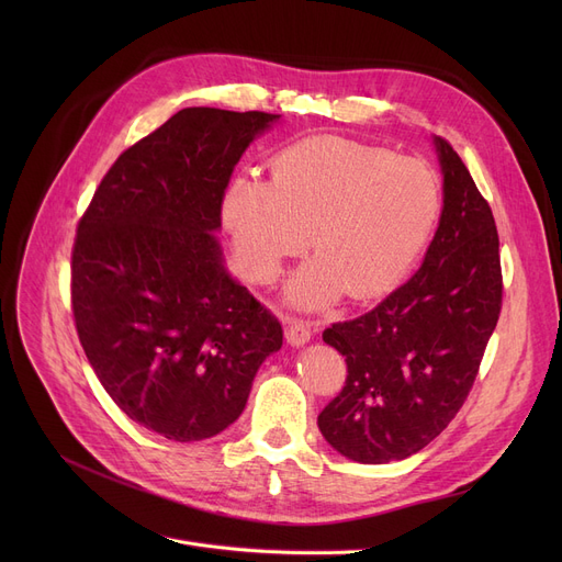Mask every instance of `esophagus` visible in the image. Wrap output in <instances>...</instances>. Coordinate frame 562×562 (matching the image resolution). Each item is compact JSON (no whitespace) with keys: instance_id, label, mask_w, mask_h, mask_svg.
<instances>
[{"instance_id":"obj_1","label":"esophagus","mask_w":562,"mask_h":562,"mask_svg":"<svg viewBox=\"0 0 562 562\" xmlns=\"http://www.w3.org/2000/svg\"><path fill=\"white\" fill-rule=\"evenodd\" d=\"M284 337L291 346H303L312 339V330L303 318H284Z\"/></svg>"}]
</instances>
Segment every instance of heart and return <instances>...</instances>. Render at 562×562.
<instances>
[{"label":"heart","mask_w":562,"mask_h":562,"mask_svg":"<svg viewBox=\"0 0 562 562\" xmlns=\"http://www.w3.org/2000/svg\"><path fill=\"white\" fill-rule=\"evenodd\" d=\"M269 182L236 175L223 223L252 280L278 276L310 248L316 261L293 278L289 299L321 307L344 291L367 301L396 286L439 216L435 172L419 159L337 134L299 138L269 161Z\"/></svg>","instance_id":"b5f03b06"}]
</instances>
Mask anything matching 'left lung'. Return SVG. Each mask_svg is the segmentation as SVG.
<instances>
[{
  "label": "left lung",
  "mask_w": 562,
  "mask_h": 562,
  "mask_svg": "<svg viewBox=\"0 0 562 562\" xmlns=\"http://www.w3.org/2000/svg\"><path fill=\"white\" fill-rule=\"evenodd\" d=\"M445 210L422 269L323 341L346 358L341 392L318 428L341 456L385 464L422 451L464 405L504 303L487 200L447 138H435Z\"/></svg>",
  "instance_id": "8db88e82"
}]
</instances>
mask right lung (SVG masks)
Returning a JSON list of instances; mask_svg holds the SVG:
<instances>
[{
    "label": "right lung",
    "mask_w": 562,
    "mask_h": 562,
    "mask_svg": "<svg viewBox=\"0 0 562 562\" xmlns=\"http://www.w3.org/2000/svg\"><path fill=\"white\" fill-rule=\"evenodd\" d=\"M280 115L189 106L130 145L79 218L75 326L113 403L175 441L239 419L282 326L221 261L234 166Z\"/></svg>",
    "instance_id": "obj_1"
}]
</instances>
